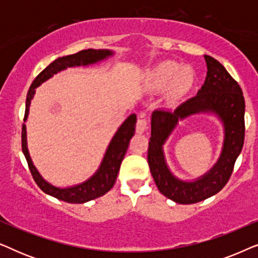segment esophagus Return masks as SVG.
<instances>
[{
	"mask_svg": "<svg viewBox=\"0 0 258 258\" xmlns=\"http://www.w3.org/2000/svg\"><path fill=\"white\" fill-rule=\"evenodd\" d=\"M148 129V121L146 118L141 117L137 119V123H136V133L139 134H143L146 130Z\"/></svg>",
	"mask_w": 258,
	"mask_h": 258,
	"instance_id": "34e87169",
	"label": "esophagus"
}]
</instances>
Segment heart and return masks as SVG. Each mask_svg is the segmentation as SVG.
Wrapping results in <instances>:
<instances>
[{
	"label": "heart",
	"mask_w": 258,
	"mask_h": 258,
	"mask_svg": "<svg viewBox=\"0 0 258 258\" xmlns=\"http://www.w3.org/2000/svg\"><path fill=\"white\" fill-rule=\"evenodd\" d=\"M147 83L153 90L168 88L172 96H182L192 87L194 74L186 67L178 68L175 62L164 61L148 73Z\"/></svg>",
	"instance_id": "obj_1"
}]
</instances>
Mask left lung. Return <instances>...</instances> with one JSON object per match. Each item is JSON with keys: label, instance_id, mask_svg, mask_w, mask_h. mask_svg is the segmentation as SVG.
I'll use <instances>...</instances> for the list:
<instances>
[{"label": "left lung", "instance_id": "left-lung-1", "mask_svg": "<svg viewBox=\"0 0 258 258\" xmlns=\"http://www.w3.org/2000/svg\"><path fill=\"white\" fill-rule=\"evenodd\" d=\"M204 58L207 77L196 96L189 98L174 111L157 109L151 115V137L148 148L150 172L161 194L179 204L201 202L223 189L244 143L245 103L241 87L217 59L208 55H204ZM200 112H213L224 123V148L218 163L207 174L186 182L168 170L163 144L178 120Z\"/></svg>", "mask_w": 258, "mask_h": 258}]
</instances>
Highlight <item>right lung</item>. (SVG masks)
Instances as JSON below:
<instances>
[{"mask_svg": "<svg viewBox=\"0 0 258 258\" xmlns=\"http://www.w3.org/2000/svg\"><path fill=\"white\" fill-rule=\"evenodd\" d=\"M114 52L108 50V49H98V50H96V49H88V50H82L76 52V54L63 56V57L55 59L47 68L42 70L36 76V79L34 80V82L31 83L29 91L27 94L26 112H24L23 121H27L28 114H29L30 102L35 95V89L41 83L49 80L54 74H57L61 70L70 68V67L94 64V63H97L102 61V59L109 57ZM135 125L136 115L132 114L123 122V124L119 126L114 137H112L98 170L89 179H87L86 182L74 186H69V188H58V186L50 184V183L42 177L40 172L37 171V169L35 168L27 148V130L24 123L22 125V151L24 156H26L28 167L30 169L34 181L40 186L42 191L68 203H86L88 201L103 196L104 194H107L114 186L116 177H117L119 171V167H121L126 149H128L129 142L134 136V134H135Z\"/></svg>", "mask_w": 258, "mask_h": 258, "instance_id": "obj_1", "label": "right lung"}]
</instances>
